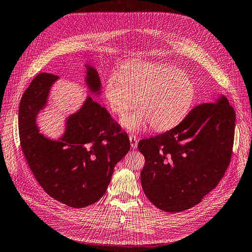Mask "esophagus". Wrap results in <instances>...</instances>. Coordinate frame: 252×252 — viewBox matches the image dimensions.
<instances>
[{
	"mask_svg": "<svg viewBox=\"0 0 252 252\" xmlns=\"http://www.w3.org/2000/svg\"><path fill=\"white\" fill-rule=\"evenodd\" d=\"M129 140H130V145L133 149H135L137 147V143H138V138L135 135H129Z\"/></svg>",
	"mask_w": 252,
	"mask_h": 252,
	"instance_id": "34e87169",
	"label": "esophagus"
}]
</instances>
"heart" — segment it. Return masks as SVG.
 <instances>
[{"label":"heart","instance_id":"b5f03b06","mask_svg":"<svg viewBox=\"0 0 252 252\" xmlns=\"http://www.w3.org/2000/svg\"><path fill=\"white\" fill-rule=\"evenodd\" d=\"M195 84L183 70L166 64L128 63L120 72L110 74L103 95L110 110L122 116L121 124L130 131H140L150 123L155 130H164L182 121L193 104Z\"/></svg>","mask_w":252,"mask_h":252}]
</instances>
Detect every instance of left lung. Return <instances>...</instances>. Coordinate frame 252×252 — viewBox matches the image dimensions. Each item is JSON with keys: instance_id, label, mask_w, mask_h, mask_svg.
Listing matches in <instances>:
<instances>
[{"instance_id": "1", "label": "left lung", "mask_w": 252, "mask_h": 252, "mask_svg": "<svg viewBox=\"0 0 252 252\" xmlns=\"http://www.w3.org/2000/svg\"><path fill=\"white\" fill-rule=\"evenodd\" d=\"M235 123L233 106L221 96L191 109L168 131L140 139L146 160L140 181L150 202L170 213L202 202L229 165Z\"/></svg>"}]
</instances>
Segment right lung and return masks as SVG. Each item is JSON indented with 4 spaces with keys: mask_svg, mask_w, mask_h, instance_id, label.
<instances>
[{
    "mask_svg": "<svg viewBox=\"0 0 252 252\" xmlns=\"http://www.w3.org/2000/svg\"><path fill=\"white\" fill-rule=\"evenodd\" d=\"M86 67L90 91L99 94L98 72ZM58 78L39 73L24 93L18 110L21 146L35 179L49 196L69 207L85 208L104 195L115 165L128 153L130 142L106 108L90 96L67 119L61 138L53 140L40 133L36 117Z\"/></svg>",
    "mask_w": 252,
    "mask_h": 252,
    "instance_id": "add662e5",
    "label": "right lung"
}]
</instances>
